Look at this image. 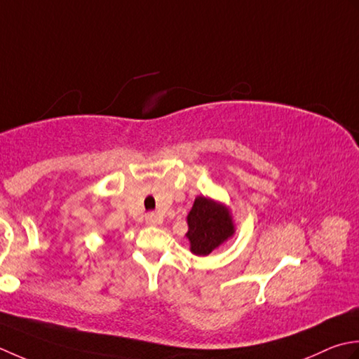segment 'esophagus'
<instances>
[{"mask_svg": "<svg viewBox=\"0 0 359 359\" xmlns=\"http://www.w3.org/2000/svg\"><path fill=\"white\" fill-rule=\"evenodd\" d=\"M145 223L149 226H158L161 223V218L155 214H147V217H145Z\"/></svg>", "mask_w": 359, "mask_h": 359, "instance_id": "1", "label": "esophagus"}]
</instances>
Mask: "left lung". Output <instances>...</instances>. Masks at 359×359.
I'll use <instances>...</instances> for the list:
<instances>
[{"instance_id":"1","label":"left lung","mask_w":359,"mask_h":359,"mask_svg":"<svg viewBox=\"0 0 359 359\" xmlns=\"http://www.w3.org/2000/svg\"><path fill=\"white\" fill-rule=\"evenodd\" d=\"M186 237L195 255H209L236 233L231 209L222 201L198 195L187 214Z\"/></svg>"}]
</instances>
